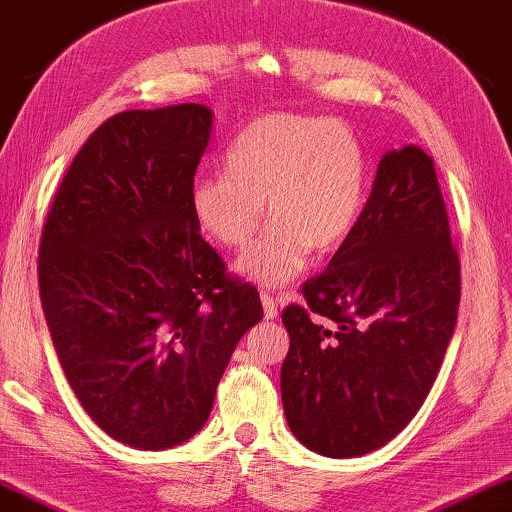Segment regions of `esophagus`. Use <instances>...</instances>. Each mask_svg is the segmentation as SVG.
<instances>
[{"mask_svg":"<svg viewBox=\"0 0 512 512\" xmlns=\"http://www.w3.org/2000/svg\"><path fill=\"white\" fill-rule=\"evenodd\" d=\"M259 299H262V306H264V318L266 320H273L278 315V304L273 301V294L269 292H259Z\"/></svg>","mask_w":512,"mask_h":512,"instance_id":"obj_1","label":"esophagus"}]
</instances>
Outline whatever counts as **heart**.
Instances as JSON below:
<instances>
[{
	"mask_svg": "<svg viewBox=\"0 0 512 512\" xmlns=\"http://www.w3.org/2000/svg\"><path fill=\"white\" fill-rule=\"evenodd\" d=\"M366 155L341 120L269 113L250 122L225 153V174L199 176L190 215L208 239L243 248L264 220L271 225L236 262L243 278L285 285L306 269L311 250L329 253L355 229L364 208Z\"/></svg>",
	"mask_w": 512,
	"mask_h": 512,
	"instance_id": "1",
	"label": "heart"
}]
</instances>
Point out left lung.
<instances>
[{
    "label": "left lung",
    "mask_w": 512,
    "mask_h": 512,
    "mask_svg": "<svg viewBox=\"0 0 512 512\" xmlns=\"http://www.w3.org/2000/svg\"><path fill=\"white\" fill-rule=\"evenodd\" d=\"M459 278L434 160L390 150L352 234L283 311L280 392L308 450L362 457L413 420L457 325Z\"/></svg>",
    "instance_id": "left-lung-1"
}]
</instances>
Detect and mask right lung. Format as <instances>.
<instances>
[{
  "label": "right lung",
  "instance_id": "1",
  "mask_svg": "<svg viewBox=\"0 0 512 512\" xmlns=\"http://www.w3.org/2000/svg\"><path fill=\"white\" fill-rule=\"evenodd\" d=\"M211 127L201 104L113 115L78 150L41 232L39 294L64 376L136 450L204 427L236 343L264 318L190 215Z\"/></svg>",
  "mask_w": 512,
  "mask_h": 512
}]
</instances>
